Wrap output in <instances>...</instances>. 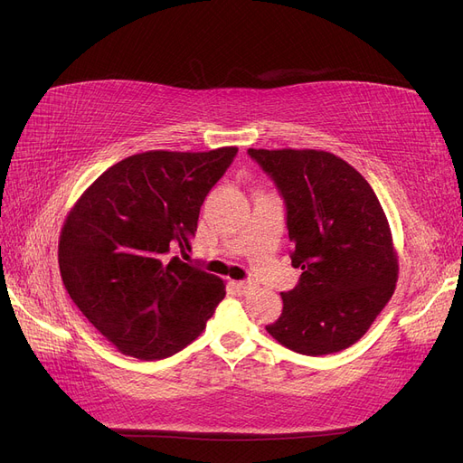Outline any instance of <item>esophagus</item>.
<instances>
[{
    "mask_svg": "<svg viewBox=\"0 0 463 463\" xmlns=\"http://www.w3.org/2000/svg\"><path fill=\"white\" fill-rule=\"evenodd\" d=\"M234 286L241 289L242 294H248L250 289H253V282H250V280H238V282H234Z\"/></svg>",
    "mask_w": 463,
    "mask_h": 463,
    "instance_id": "34e87169",
    "label": "esophagus"
}]
</instances>
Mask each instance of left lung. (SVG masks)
Masks as SVG:
<instances>
[{
    "label": "left lung",
    "mask_w": 463,
    "mask_h": 463,
    "mask_svg": "<svg viewBox=\"0 0 463 463\" xmlns=\"http://www.w3.org/2000/svg\"><path fill=\"white\" fill-rule=\"evenodd\" d=\"M286 203L299 282L267 326L280 345L320 356L356 344L395 292L399 260L368 181L324 150L250 148Z\"/></svg>",
    "instance_id": "8db88e82"
}]
</instances>
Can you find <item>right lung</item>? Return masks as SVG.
Here are the masks:
<instances>
[{"label":"right lung","mask_w":463,"mask_h":463,"mask_svg":"<svg viewBox=\"0 0 463 463\" xmlns=\"http://www.w3.org/2000/svg\"><path fill=\"white\" fill-rule=\"evenodd\" d=\"M236 146L148 150L114 164L66 215L59 267L68 296L128 356L160 361L186 347L225 298V282L183 263L200 205Z\"/></svg>","instance_id":"right-lung-1"}]
</instances>
